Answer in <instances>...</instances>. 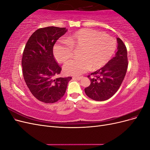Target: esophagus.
Wrapping results in <instances>:
<instances>
[{
  "mask_svg": "<svg viewBox=\"0 0 150 150\" xmlns=\"http://www.w3.org/2000/svg\"><path fill=\"white\" fill-rule=\"evenodd\" d=\"M82 78H83L82 76H74L72 77V79H76V80H81L82 79Z\"/></svg>",
  "mask_w": 150,
  "mask_h": 150,
  "instance_id": "esophagus-1",
  "label": "esophagus"
}]
</instances>
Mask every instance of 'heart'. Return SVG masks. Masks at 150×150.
<instances>
[{
  "instance_id": "obj_1",
  "label": "heart",
  "mask_w": 150,
  "mask_h": 150,
  "mask_svg": "<svg viewBox=\"0 0 150 150\" xmlns=\"http://www.w3.org/2000/svg\"><path fill=\"white\" fill-rule=\"evenodd\" d=\"M116 47L111 36L91 29H81L68 37L66 41L55 45L54 54L57 61L66 62L74 55V50L80 49L77 59L67 62L64 71L67 75L78 76L88 71L100 69L111 59Z\"/></svg>"
}]
</instances>
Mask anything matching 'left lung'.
<instances>
[{
    "mask_svg": "<svg viewBox=\"0 0 150 150\" xmlns=\"http://www.w3.org/2000/svg\"><path fill=\"white\" fill-rule=\"evenodd\" d=\"M117 51L116 55L107 64L91 75L94 78L91 84L84 89L86 94L94 101H103L111 98L119 89L128 68V54L124 42L117 38Z\"/></svg>",
    "mask_w": 150,
    "mask_h": 150,
    "instance_id": "8db88e82",
    "label": "left lung"
}]
</instances>
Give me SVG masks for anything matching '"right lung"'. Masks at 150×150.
Masks as SVG:
<instances>
[{"mask_svg":"<svg viewBox=\"0 0 150 150\" xmlns=\"http://www.w3.org/2000/svg\"><path fill=\"white\" fill-rule=\"evenodd\" d=\"M65 28L47 27L40 28L27 42L22 58V73L30 93L39 101L54 103L63 97L71 77H54L61 73L53 54L57 40L64 35Z\"/></svg>","mask_w":150,"mask_h":150,"instance_id":"add662e5","label":"right lung"}]
</instances>
